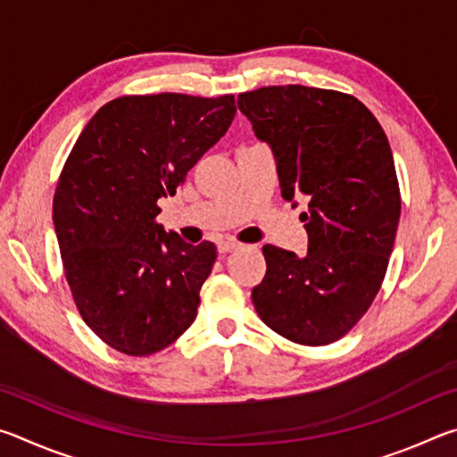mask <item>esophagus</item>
<instances>
[{
    "mask_svg": "<svg viewBox=\"0 0 457 457\" xmlns=\"http://www.w3.org/2000/svg\"><path fill=\"white\" fill-rule=\"evenodd\" d=\"M237 247H239V244L237 242H231V239H221V242L218 244L220 253H229V252L237 250Z\"/></svg>",
    "mask_w": 457,
    "mask_h": 457,
    "instance_id": "obj_1",
    "label": "esophagus"
}]
</instances>
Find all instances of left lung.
Returning a JSON list of instances; mask_svg holds the SVG:
<instances>
[{"label":"left lung","instance_id":"left-lung-1","mask_svg":"<svg viewBox=\"0 0 457 457\" xmlns=\"http://www.w3.org/2000/svg\"><path fill=\"white\" fill-rule=\"evenodd\" d=\"M274 153L282 197H308L306 256L264 245L252 303L292 343L330 345L369 311L395 244L401 193L385 130L351 95L300 84L237 96Z\"/></svg>","mask_w":457,"mask_h":457}]
</instances>
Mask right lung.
<instances>
[{
	"label": "right lung",
	"mask_w": 457,
	"mask_h": 457,
	"mask_svg": "<svg viewBox=\"0 0 457 457\" xmlns=\"http://www.w3.org/2000/svg\"><path fill=\"white\" fill-rule=\"evenodd\" d=\"M234 117V95L120 96L68 154L52 207L62 264L84 322L119 353L163 351L195 320L218 250L165 231L157 201L175 195Z\"/></svg>",
	"instance_id": "obj_1"
}]
</instances>
